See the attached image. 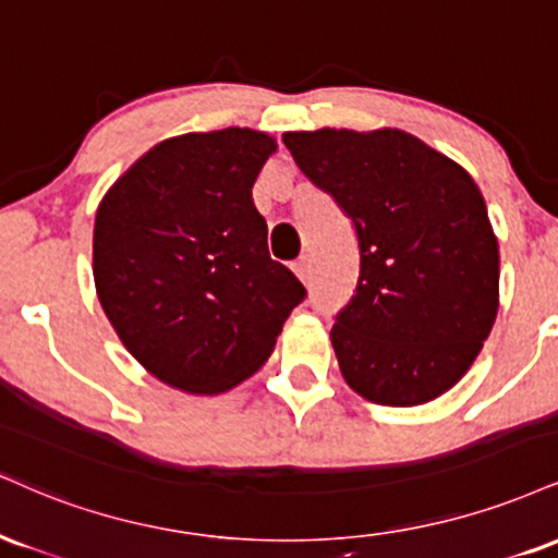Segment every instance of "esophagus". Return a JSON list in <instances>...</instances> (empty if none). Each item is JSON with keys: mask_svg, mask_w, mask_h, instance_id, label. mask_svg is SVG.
I'll return each mask as SVG.
<instances>
[{"mask_svg": "<svg viewBox=\"0 0 558 558\" xmlns=\"http://www.w3.org/2000/svg\"><path fill=\"white\" fill-rule=\"evenodd\" d=\"M293 272H296L299 278L304 280V283H306L308 275H312V265H308V259H306V257H301V259L293 262Z\"/></svg>", "mask_w": 558, "mask_h": 558, "instance_id": "34e87169", "label": "esophagus"}]
</instances>
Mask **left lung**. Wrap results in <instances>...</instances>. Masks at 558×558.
<instances>
[{"mask_svg":"<svg viewBox=\"0 0 558 558\" xmlns=\"http://www.w3.org/2000/svg\"><path fill=\"white\" fill-rule=\"evenodd\" d=\"M283 143L359 241V280L330 332L345 381L379 405L439 398L499 306V246L471 173L400 130L286 132Z\"/></svg>","mask_w":558,"mask_h":558,"instance_id":"8db88e82","label":"left lung"}]
</instances>
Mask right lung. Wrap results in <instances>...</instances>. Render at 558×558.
<instances>
[{
  "label": "right lung",
  "mask_w": 558,
  "mask_h": 558,
  "mask_svg": "<svg viewBox=\"0 0 558 558\" xmlns=\"http://www.w3.org/2000/svg\"><path fill=\"white\" fill-rule=\"evenodd\" d=\"M275 140L228 126L166 140L96 215L93 278L134 359L184 392H226L265 364L306 288L270 259L252 186Z\"/></svg>",
  "instance_id": "1"
}]
</instances>
